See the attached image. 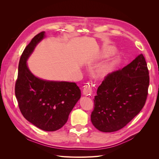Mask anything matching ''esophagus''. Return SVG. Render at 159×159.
<instances>
[{
    "label": "esophagus",
    "mask_w": 159,
    "mask_h": 159,
    "mask_svg": "<svg viewBox=\"0 0 159 159\" xmlns=\"http://www.w3.org/2000/svg\"><path fill=\"white\" fill-rule=\"evenodd\" d=\"M84 95H91L92 93V88H91V86L89 85H86L85 87L84 88L83 90Z\"/></svg>",
    "instance_id": "34e87169"
}]
</instances>
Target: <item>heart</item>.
I'll list each match as a JSON object with an SVG mask.
<instances>
[{
	"mask_svg": "<svg viewBox=\"0 0 159 159\" xmlns=\"http://www.w3.org/2000/svg\"><path fill=\"white\" fill-rule=\"evenodd\" d=\"M110 67H111V66H107V68H108V69H109V68H110Z\"/></svg>",
	"mask_w": 159,
	"mask_h": 159,
	"instance_id": "heart-1",
	"label": "heart"
}]
</instances>
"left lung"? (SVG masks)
Returning a JSON list of instances; mask_svg holds the SVG:
<instances>
[{
    "mask_svg": "<svg viewBox=\"0 0 159 159\" xmlns=\"http://www.w3.org/2000/svg\"><path fill=\"white\" fill-rule=\"evenodd\" d=\"M145 57L139 55L121 70L105 77L94 98L91 121L99 131L111 133L122 129L145 104L149 75Z\"/></svg>",
    "mask_w": 159,
    "mask_h": 159,
    "instance_id": "obj_1",
    "label": "left lung"
}]
</instances>
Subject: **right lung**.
Wrapping results in <instances>:
<instances>
[{"instance_id": "obj_1", "label": "right lung", "mask_w": 159, "mask_h": 159, "mask_svg": "<svg viewBox=\"0 0 159 159\" xmlns=\"http://www.w3.org/2000/svg\"><path fill=\"white\" fill-rule=\"evenodd\" d=\"M44 36L45 32L38 34L24 50L19 61L15 95L27 121L44 131H54L68 121L81 97V91L75 83L43 80L28 69L26 61Z\"/></svg>"}]
</instances>
